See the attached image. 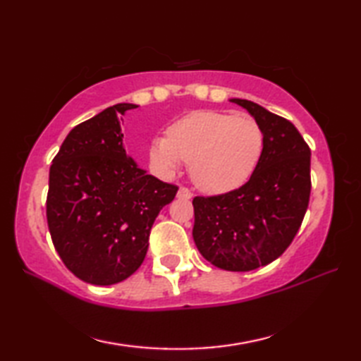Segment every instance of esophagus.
Instances as JSON below:
<instances>
[{
    "label": "esophagus",
    "instance_id": "34e87169",
    "mask_svg": "<svg viewBox=\"0 0 361 361\" xmlns=\"http://www.w3.org/2000/svg\"><path fill=\"white\" fill-rule=\"evenodd\" d=\"M178 198H183V200H189V198H192V192L188 188H180L178 189V194H176Z\"/></svg>",
    "mask_w": 361,
    "mask_h": 361
}]
</instances>
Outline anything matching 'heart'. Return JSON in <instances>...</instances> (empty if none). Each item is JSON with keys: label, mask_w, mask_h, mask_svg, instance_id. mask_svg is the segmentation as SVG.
<instances>
[{"label": "heart", "mask_w": 361, "mask_h": 361, "mask_svg": "<svg viewBox=\"0 0 361 361\" xmlns=\"http://www.w3.org/2000/svg\"><path fill=\"white\" fill-rule=\"evenodd\" d=\"M264 132L256 119L198 110L175 121L169 136H155L149 157L155 171L171 176L190 161V176L204 192L224 194L242 186L259 163Z\"/></svg>", "instance_id": "1"}]
</instances>
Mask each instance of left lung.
Segmentation results:
<instances>
[{
  "label": "left lung",
  "instance_id": "1",
  "mask_svg": "<svg viewBox=\"0 0 361 361\" xmlns=\"http://www.w3.org/2000/svg\"><path fill=\"white\" fill-rule=\"evenodd\" d=\"M255 118L264 150L250 180L216 197H195L194 242L214 267L251 271L295 239L310 198V149L290 121L251 101L229 99Z\"/></svg>",
  "mask_w": 361,
  "mask_h": 361
}]
</instances>
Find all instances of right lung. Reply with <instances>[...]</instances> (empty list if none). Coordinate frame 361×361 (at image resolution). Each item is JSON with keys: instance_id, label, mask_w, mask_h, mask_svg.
<instances>
[{"instance_id": "right-lung-1", "label": "right lung", "mask_w": 361, "mask_h": 361, "mask_svg": "<svg viewBox=\"0 0 361 361\" xmlns=\"http://www.w3.org/2000/svg\"><path fill=\"white\" fill-rule=\"evenodd\" d=\"M116 104L75 126L49 169L46 217L68 270L93 286H111L141 267L159 211L178 188L147 173L127 155Z\"/></svg>"}]
</instances>
